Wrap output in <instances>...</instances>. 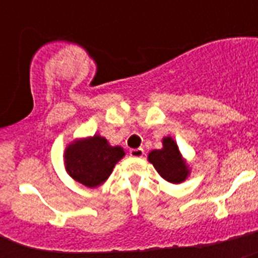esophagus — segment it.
Here are the masks:
<instances>
[{
  "instance_id": "1",
  "label": "esophagus",
  "mask_w": 258,
  "mask_h": 258,
  "mask_svg": "<svg viewBox=\"0 0 258 258\" xmlns=\"http://www.w3.org/2000/svg\"><path fill=\"white\" fill-rule=\"evenodd\" d=\"M129 155L132 157H142L145 155V151H143V149H132L129 151Z\"/></svg>"
}]
</instances>
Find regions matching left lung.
Segmentation results:
<instances>
[{
    "label": "left lung",
    "mask_w": 258,
    "mask_h": 258,
    "mask_svg": "<svg viewBox=\"0 0 258 258\" xmlns=\"http://www.w3.org/2000/svg\"><path fill=\"white\" fill-rule=\"evenodd\" d=\"M149 161L155 166L157 173L170 183H181L190 174L186 160L182 157L178 146L172 137L164 138L163 149L150 152Z\"/></svg>",
    "instance_id": "8db88e82"
}]
</instances>
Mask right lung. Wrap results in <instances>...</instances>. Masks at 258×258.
I'll use <instances>...</instances> for the list:
<instances>
[{"label": "right lung", "instance_id": "add662e5", "mask_svg": "<svg viewBox=\"0 0 258 258\" xmlns=\"http://www.w3.org/2000/svg\"><path fill=\"white\" fill-rule=\"evenodd\" d=\"M120 146H111L104 137H88L67 146L64 164L68 174L86 187H98L112 173L113 166L124 157Z\"/></svg>", "mask_w": 258, "mask_h": 258}]
</instances>
